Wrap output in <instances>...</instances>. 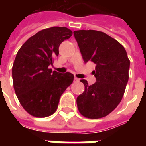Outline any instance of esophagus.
Returning a JSON list of instances; mask_svg holds the SVG:
<instances>
[{
    "label": "esophagus",
    "mask_w": 146,
    "mask_h": 146,
    "mask_svg": "<svg viewBox=\"0 0 146 146\" xmlns=\"http://www.w3.org/2000/svg\"><path fill=\"white\" fill-rule=\"evenodd\" d=\"M79 80H79V79H78L77 77H76V76H75V77H74V82H78Z\"/></svg>",
    "instance_id": "34e87169"
}]
</instances>
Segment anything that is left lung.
<instances>
[{
    "label": "left lung",
    "mask_w": 146,
    "mask_h": 146,
    "mask_svg": "<svg viewBox=\"0 0 146 146\" xmlns=\"http://www.w3.org/2000/svg\"><path fill=\"white\" fill-rule=\"evenodd\" d=\"M85 63L96 64V82L86 80L83 93L76 98L78 110L85 117L98 119L108 115L121 102L129 80V60L122 44L106 33L96 30L73 32Z\"/></svg>",
    "instance_id": "8db88e82"
}]
</instances>
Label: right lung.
Wrapping results in <instances>:
<instances>
[{"instance_id": "1", "label": "right lung", "mask_w": 146, "mask_h": 146, "mask_svg": "<svg viewBox=\"0 0 146 146\" xmlns=\"http://www.w3.org/2000/svg\"><path fill=\"white\" fill-rule=\"evenodd\" d=\"M73 32L54 26L39 31L18 50L12 68L15 92L25 111L35 117H46L57 111L60 98L72 84L74 76L49 69L59 46Z\"/></svg>"}]
</instances>
